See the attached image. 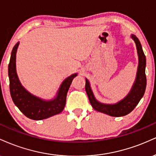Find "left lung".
I'll use <instances>...</instances> for the list:
<instances>
[{"label":"left lung","mask_w":156,"mask_h":156,"mask_svg":"<svg viewBox=\"0 0 156 156\" xmlns=\"http://www.w3.org/2000/svg\"><path fill=\"white\" fill-rule=\"evenodd\" d=\"M131 38L136 46L137 53L139 56V66L137 69L136 77L131 91L126 98L115 104H106L100 103L93 95L89 81L85 79V90L88 96L89 101L95 110L110 115L112 117H121L129 114L139 104L141 98L144 96L147 85V79L145 75L146 58L142 50L140 40L135 35H131Z\"/></svg>","instance_id":"1"}]
</instances>
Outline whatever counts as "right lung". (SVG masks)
I'll return each instance as SVG.
<instances>
[{
    "label": "right lung",
    "instance_id": "1",
    "mask_svg": "<svg viewBox=\"0 0 156 156\" xmlns=\"http://www.w3.org/2000/svg\"><path fill=\"white\" fill-rule=\"evenodd\" d=\"M19 44L17 42L14 45L9 64V89L14 104L27 118L35 120H44L59 114L65 107L68 90L77 74L71 75L64 80L54 99L45 101L34 96L21 85L16 74V53Z\"/></svg>",
    "mask_w": 156,
    "mask_h": 156
}]
</instances>
